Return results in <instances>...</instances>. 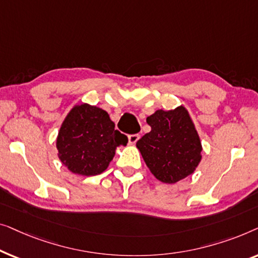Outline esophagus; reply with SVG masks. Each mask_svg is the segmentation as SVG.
<instances>
[{
  "instance_id": "esophagus-1",
  "label": "esophagus",
  "mask_w": 258,
  "mask_h": 258,
  "mask_svg": "<svg viewBox=\"0 0 258 258\" xmlns=\"http://www.w3.org/2000/svg\"><path fill=\"white\" fill-rule=\"evenodd\" d=\"M139 138H140L139 134H130V136H128V143L131 145H134L138 140H139Z\"/></svg>"
}]
</instances>
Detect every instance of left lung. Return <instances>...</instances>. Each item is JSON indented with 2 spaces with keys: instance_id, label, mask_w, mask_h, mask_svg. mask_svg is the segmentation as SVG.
Segmentation results:
<instances>
[{
  "instance_id": "left-lung-1",
  "label": "left lung",
  "mask_w": 258,
  "mask_h": 258,
  "mask_svg": "<svg viewBox=\"0 0 258 258\" xmlns=\"http://www.w3.org/2000/svg\"><path fill=\"white\" fill-rule=\"evenodd\" d=\"M146 121L151 132L137 141V148L151 173L168 184L191 175L201 162L202 145L187 108L158 110Z\"/></svg>"
}]
</instances>
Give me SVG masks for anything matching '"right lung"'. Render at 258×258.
Returning a JSON list of instances; mask_svg holds the SVG:
<instances>
[{
  "instance_id": "right-lung-1",
  "label": "right lung",
  "mask_w": 258,
  "mask_h": 258,
  "mask_svg": "<svg viewBox=\"0 0 258 258\" xmlns=\"http://www.w3.org/2000/svg\"><path fill=\"white\" fill-rule=\"evenodd\" d=\"M127 143V137L114 130L106 111L83 103L76 104L64 118L56 147L60 162L71 173L93 176L106 170L117 147Z\"/></svg>"
}]
</instances>
